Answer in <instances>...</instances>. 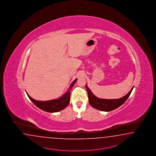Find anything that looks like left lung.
I'll return each instance as SVG.
<instances>
[{
    "label": "left lung",
    "mask_w": 156,
    "mask_h": 156,
    "mask_svg": "<svg viewBox=\"0 0 156 156\" xmlns=\"http://www.w3.org/2000/svg\"><path fill=\"white\" fill-rule=\"evenodd\" d=\"M88 96L89 98V103L93 108H96L101 111H111L115 109L119 108L122 104L124 103L126 100L128 99L129 96L132 93V90L129 92L124 97H121L119 99H112V100H107V99H101L98 97H96L92 92H91L90 89L86 85Z\"/></svg>",
    "instance_id": "1"
}]
</instances>
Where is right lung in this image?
Segmentation results:
<instances>
[{
	"label": "right lung",
	"instance_id": "add662e5",
	"mask_svg": "<svg viewBox=\"0 0 156 156\" xmlns=\"http://www.w3.org/2000/svg\"><path fill=\"white\" fill-rule=\"evenodd\" d=\"M77 79H76L70 84L69 88L66 94L62 95V97L58 99L46 101H41L34 100L30 97L27 94L28 97L31 100L32 102L35 104L37 108L41 109L44 111L48 112H56L63 110L69 105L70 102V90L74 86V84L76 82Z\"/></svg>",
	"mask_w": 156,
	"mask_h": 156
}]
</instances>
